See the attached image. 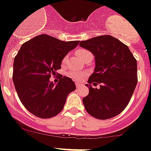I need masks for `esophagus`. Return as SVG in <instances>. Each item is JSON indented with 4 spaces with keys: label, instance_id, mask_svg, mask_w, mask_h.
Here are the masks:
<instances>
[{
    "label": "esophagus",
    "instance_id": "1",
    "mask_svg": "<svg viewBox=\"0 0 151 151\" xmlns=\"http://www.w3.org/2000/svg\"><path fill=\"white\" fill-rule=\"evenodd\" d=\"M82 86L81 84H80V83H76V87H77V88H80Z\"/></svg>",
    "mask_w": 151,
    "mask_h": 151
}]
</instances>
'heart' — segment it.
I'll use <instances>...</instances> for the list:
<instances>
[{"instance_id": "obj_1", "label": "heart", "mask_w": 151, "mask_h": 151, "mask_svg": "<svg viewBox=\"0 0 151 151\" xmlns=\"http://www.w3.org/2000/svg\"><path fill=\"white\" fill-rule=\"evenodd\" d=\"M89 53H91V52H88V50H86V49H79V50L77 52V55H78V57L80 58V59H82L83 58H84L86 55H87L88 54H89ZM67 58H68V56H67V55L66 56L64 57L63 59V60H62L63 64H64L65 62H66ZM66 74L69 77L72 78L73 80H76V81H80V80H82L85 77H86V74H87V73L85 72V71H74V70H73V71H67Z\"/></svg>"}]
</instances>
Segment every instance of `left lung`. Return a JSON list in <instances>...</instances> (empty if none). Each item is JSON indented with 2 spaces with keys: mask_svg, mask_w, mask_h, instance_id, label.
<instances>
[{
  "mask_svg": "<svg viewBox=\"0 0 151 151\" xmlns=\"http://www.w3.org/2000/svg\"><path fill=\"white\" fill-rule=\"evenodd\" d=\"M80 46L90 51L96 62L86 85L89 93L83 99L85 108L98 119L114 117L126 108L137 86V60L126 45L111 35L83 40ZM91 84H100L101 88L93 89Z\"/></svg>",
  "mask_w": 151,
  "mask_h": 151,
  "instance_id": "left-lung-1",
  "label": "left lung"
}]
</instances>
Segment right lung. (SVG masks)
Listing matches in <instances>:
<instances>
[{
  "mask_svg": "<svg viewBox=\"0 0 151 151\" xmlns=\"http://www.w3.org/2000/svg\"><path fill=\"white\" fill-rule=\"evenodd\" d=\"M79 43L40 35L21 46L14 57L12 80L20 102L32 114L48 119L63 110L68 93L76 89L75 84L61 74L57 86L49 79L60 69L64 57Z\"/></svg>",
  "mask_w": 151,
  "mask_h": 151,
  "instance_id": "right-lung-1",
  "label": "right lung"
}]
</instances>
